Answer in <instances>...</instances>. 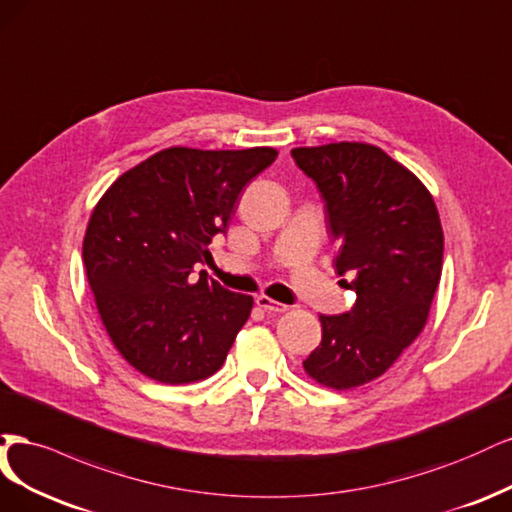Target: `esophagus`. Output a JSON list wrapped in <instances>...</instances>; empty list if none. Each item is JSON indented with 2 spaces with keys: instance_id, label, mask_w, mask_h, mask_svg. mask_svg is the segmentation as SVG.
Here are the masks:
<instances>
[{
  "instance_id": "34e87169",
  "label": "esophagus",
  "mask_w": 512,
  "mask_h": 512,
  "mask_svg": "<svg viewBox=\"0 0 512 512\" xmlns=\"http://www.w3.org/2000/svg\"><path fill=\"white\" fill-rule=\"evenodd\" d=\"M255 302H257L259 308H263L266 312H285V310H287L285 304H280V302L268 298V295H257Z\"/></svg>"
}]
</instances>
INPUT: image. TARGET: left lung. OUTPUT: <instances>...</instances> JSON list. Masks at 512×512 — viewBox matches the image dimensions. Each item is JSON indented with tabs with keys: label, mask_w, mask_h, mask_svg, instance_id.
<instances>
[{
	"label": "left lung",
	"mask_w": 512,
	"mask_h": 512,
	"mask_svg": "<svg viewBox=\"0 0 512 512\" xmlns=\"http://www.w3.org/2000/svg\"><path fill=\"white\" fill-rule=\"evenodd\" d=\"M315 180L338 242L336 272L357 300L319 315L323 340L304 361L312 381L344 391L383 376L419 338L442 274L444 236L432 193L400 161L368 142L293 148Z\"/></svg>",
	"instance_id": "left-lung-1"
}]
</instances>
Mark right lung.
I'll list each match as a JSON object with an SVG mask.
<instances>
[{
    "instance_id": "right-lung-1",
    "label": "right lung",
    "mask_w": 512,
    "mask_h": 512,
    "mask_svg": "<svg viewBox=\"0 0 512 512\" xmlns=\"http://www.w3.org/2000/svg\"><path fill=\"white\" fill-rule=\"evenodd\" d=\"M276 157L270 146H170L121 174L95 204L82 261L114 349L144 376L185 385L223 366L253 298L193 268L210 257L244 185Z\"/></svg>"
}]
</instances>
